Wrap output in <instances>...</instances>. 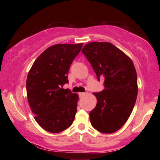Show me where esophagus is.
<instances>
[{
	"mask_svg": "<svg viewBox=\"0 0 160 160\" xmlns=\"http://www.w3.org/2000/svg\"><path fill=\"white\" fill-rule=\"evenodd\" d=\"M85 95H86V93H85V92H80L79 93V97L82 98V97H84Z\"/></svg>",
	"mask_w": 160,
	"mask_h": 160,
	"instance_id": "34e87169",
	"label": "esophagus"
}]
</instances>
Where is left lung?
<instances>
[{
  "mask_svg": "<svg viewBox=\"0 0 160 160\" xmlns=\"http://www.w3.org/2000/svg\"><path fill=\"white\" fill-rule=\"evenodd\" d=\"M82 52L98 80L104 78L103 90L93 93L97 104L89 113L92 126L102 133L117 132L128 121L136 101L138 81L134 64L109 42L88 43Z\"/></svg>",
  "mask_w": 160,
  "mask_h": 160,
  "instance_id": "8db88e82",
  "label": "left lung"
}]
</instances>
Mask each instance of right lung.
<instances>
[{"label": "right lung", "instance_id": "right-lung-1", "mask_svg": "<svg viewBox=\"0 0 160 160\" xmlns=\"http://www.w3.org/2000/svg\"><path fill=\"white\" fill-rule=\"evenodd\" d=\"M83 43H58L47 48L35 60L28 73L26 89L28 102L39 125L58 133L73 124L78 95L63 89L68 73Z\"/></svg>", "mask_w": 160, "mask_h": 160}]
</instances>
